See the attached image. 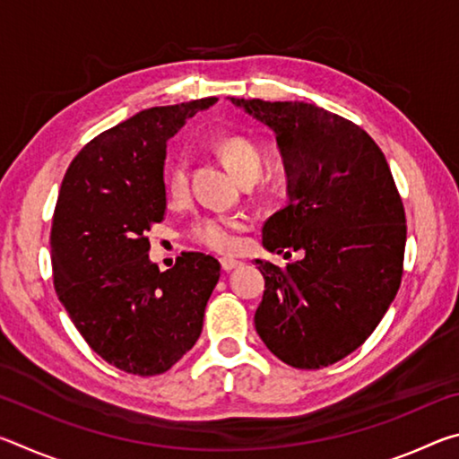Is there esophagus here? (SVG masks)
Wrapping results in <instances>:
<instances>
[{
    "instance_id": "esophagus-1",
    "label": "esophagus",
    "mask_w": 459,
    "mask_h": 459,
    "mask_svg": "<svg viewBox=\"0 0 459 459\" xmlns=\"http://www.w3.org/2000/svg\"><path fill=\"white\" fill-rule=\"evenodd\" d=\"M238 265H240V261H237V259H230V257H222L221 259L222 271H232V269L238 267Z\"/></svg>"
}]
</instances>
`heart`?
Segmentation results:
<instances>
[{"label": "heart", "mask_w": 459, "mask_h": 459, "mask_svg": "<svg viewBox=\"0 0 459 459\" xmlns=\"http://www.w3.org/2000/svg\"><path fill=\"white\" fill-rule=\"evenodd\" d=\"M219 153L240 182L255 180L265 164V150L247 135H229L219 143ZM190 192L188 160L180 158L169 174V196L184 200ZM248 229V221L240 214H206L192 222L190 238L200 247L216 253H232L238 247V235Z\"/></svg>", "instance_id": "b5f03b06"}]
</instances>
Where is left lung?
I'll return each mask as SVG.
<instances>
[{
    "label": "left lung",
    "instance_id": "left-lung-1",
    "mask_svg": "<svg viewBox=\"0 0 459 459\" xmlns=\"http://www.w3.org/2000/svg\"><path fill=\"white\" fill-rule=\"evenodd\" d=\"M277 134L290 204L263 224L285 269L255 261V328L279 360L322 368L364 344L399 291L407 222L385 153L356 123L298 100L235 99Z\"/></svg>",
    "mask_w": 459,
    "mask_h": 459
}]
</instances>
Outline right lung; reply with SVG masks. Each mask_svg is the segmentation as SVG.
Listing matches in <instances>:
<instances>
[{"mask_svg":"<svg viewBox=\"0 0 459 459\" xmlns=\"http://www.w3.org/2000/svg\"><path fill=\"white\" fill-rule=\"evenodd\" d=\"M216 97L152 107L74 155L52 216V273L58 299L100 359L153 377L196 344L221 263L184 253L160 271L147 230L164 221L169 137Z\"/></svg>","mask_w":459,"mask_h":459,"instance_id":"add662e5","label":"right lung"}]
</instances>
